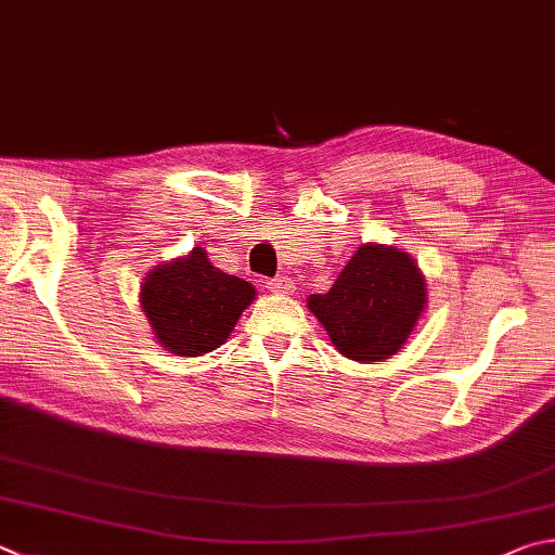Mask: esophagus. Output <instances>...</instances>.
<instances>
[{"label": "esophagus", "mask_w": 555, "mask_h": 555, "mask_svg": "<svg viewBox=\"0 0 555 555\" xmlns=\"http://www.w3.org/2000/svg\"><path fill=\"white\" fill-rule=\"evenodd\" d=\"M269 291H274V294H294V281L288 276H274V279H267L264 281Z\"/></svg>", "instance_id": "1"}]
</instances>
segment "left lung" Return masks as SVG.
I'll return each mask as SVG.
<instances>
[{
	"mask_svg": "<svg viewBox=\"0 0 555 555\" xmlns=\"http://www.w3.org/2000/svg\"><path fill=\"white\" fill-rule=\"evenodd\" d=\"M425 300V276L405 251L361 245L327 294L308 298V308L341 354L380 361L405 345Z\"/></svg>",
	"mask_w": 555,
	"mask_h": 555,
	"instance_id": "8db88e82",
	"label": "left lung"
}]
</instances>
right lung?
<instances>
[{"label":"right lung","mask_w":555,"mask_h":555,"mask_svg":"<svg viewBox=\"0 0 555 555\" xmlns=\"http://www.w3.org/2000/svg\"><path fill=\"white\" fill-rule=\"evenodd\" d=\"M140 296L159 345L172 354L201 357L235 330L255 286L216 269L196 247L189 257L150 271Z\"/></svg>","instance_id":"add662e5"}]
</instances>
